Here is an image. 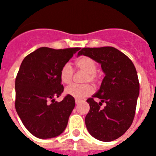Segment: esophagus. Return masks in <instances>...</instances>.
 Masks as SVG:
<instances>
[{
	"label": "esophagus",
	"instance_id": "34e87169",
	"mask_svg": "<svg viewBox=\"0 0 156 156\" xmlns=\"http://www.w3.org/2000/svg\"><path fill=\"white\" fill-rule=\"evenodd\" d=\"M81 101H82L79 100V99H76V100H75V102H76V105L80 104V103Z\"/></svg>",
	"mask_w": 156,
	"mask_h": 156
}]
</instances>
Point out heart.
<instances>
[{"instance_id": "obj_1", "label": "heart", "mask_w": 156, "mask_h": 156, "mask_svg": "<svg viewBox=\"0 0 156 156\" xmlns=\"http://www.w3.org/2000/svg\"><path fill=\"white\" fill-rule=\"evenodd\" d=\"M76 66L77 69L83 70L87 73L85 82H89V81L94 82L97 80L96 72H97L98 65L91 58L87 56H83L80 58L76 62ZM73 75V69L70 64L66 63L60 70V73H59L60 80L64 84H69L72 82ZM92 93H93V88L90 85H83V86L72 85L65 89V94L66 95L79 100L90 96Z\"/></svg>"}]
</instances>
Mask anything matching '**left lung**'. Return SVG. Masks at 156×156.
<instances>
[{"label":"left lung","mask_w":156,"mask_h":156,"mask_svg":"<svg viewBox=\"0 0 156 156\" xmlns=\"http://www.w3.org/2000/svg\"><path fill=\"white\" fill-rule=\"evenodd\" d=\"M91 58L101 65L105 77L100 89L87 100L90 111L85 117V124L92 137L101 141L119 138L133 122L139 96L138 77L131 60L112 47L84 48L77 57ZM99 98L96 103L93 99ZM103 102L105 108H100Z\"/></svg>","instance_id":"left-lung-1"}]
</instances>
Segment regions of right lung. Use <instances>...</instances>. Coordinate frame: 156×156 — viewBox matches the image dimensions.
<instances>
[{"mask_svg": "<svg viewBox=\"0 0 156 156\" xmlns=\"http://www.w3.org/2000/svg\"><path fill=\"white\" fill-rule=\"evenodd\" d=\"M80 48L55 50L40 48L23 59L16 79V109L23 125L41 139L55 137L68 124L75 107L69 95L58 102L63 92L59 73Z\"/></svg>", "mask_w": 156, "mask_h": 156, "instance_id": "add662e5", "label": "right lung"}]
</instances>
